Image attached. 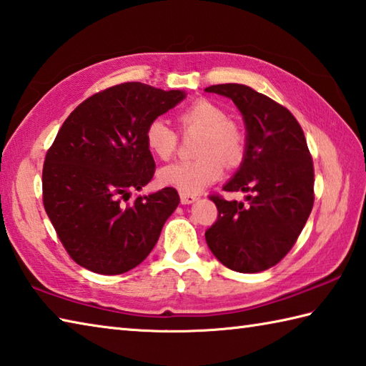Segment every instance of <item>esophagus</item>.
<instances>
[{
	"instance_id": "34e87169",
	"label": "esophagus",
	"mask_w": 366,
	"mask_h": 366,
	"mask_svg": "<svg viewBox=\"0 0 366 366\" xmlns=\"http://www.w3.org/2000/svg\"><path fill=\"white\" fill-rule=\"evenodd\" d=\"M198 197L195 195V193H185V192H181V202L184 204H190L193 202H197Z\"/></svg>"
}]
</instances>
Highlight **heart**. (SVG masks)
<instances>
[{
  "label": "heart",
  "instance_id": "obj_1",
  "mask_svg": "<svg viewBox=\"0 0 366 366\" xmlns=\"http://www.w3.org/2000/svg\"><path fill=\"white\" fill-rule=\"evenodd\" d=\"M184 133L199 132L197 159L169 163L160 171V181L185 193H197L224 174V162L236 167L246 154L247 138L239 124L227 117L225 111L207 99L189 104L179 114ZM144 139L147 149L162 160L169 159L177 147V133L167 120H150Z\"/></svg>",
  "mask_w": 366,
  "mask_h": 366
}]
</instances>
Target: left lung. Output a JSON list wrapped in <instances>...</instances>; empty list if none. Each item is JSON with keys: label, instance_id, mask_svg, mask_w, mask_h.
<instances>
[{"label": "left lung", "instance_id": "obj_1", "mask_svg": "<svg viewBox=\"0 0 366 366\" xmlns=\"http://www.w3.org/2000/svg\"><path fill=\"white\" fill-rule=\"evenodd\" d=\"M206 92L233 99L247 128L244 160L225 192H247V203L214 193L217 220L204 236L211 252L238 273H260L295 244L314 204V164L303 128L293 114L241 84Z\"/></svg>", "mask_w": 366, "mask_h": 366}]
</instances>
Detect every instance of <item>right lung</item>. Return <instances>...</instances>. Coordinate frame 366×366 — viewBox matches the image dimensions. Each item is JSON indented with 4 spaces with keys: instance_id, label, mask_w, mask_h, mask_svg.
Listing matches in <instances>:
<instances>
[{
    "instance_id": "1",
    "label": "right lung",
    "mask_w": 366,
    "mask_h": 366,
    "mask_svg": "<svg viewBox=\"0 0 366 366\" xmlns=\"http://www.w3.org/2000/svg\"><path fill=\"white\" fill-rule=\"evenodd\" d=\"M185 95L141 82L92 95L63 122L42 168V203L56 236L77 264L122 274L146 259L179 204L164 187L127 203L155 173L146 146L150 120Z\"/></svg>"
}]
</instances>
